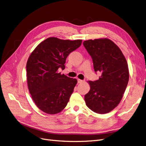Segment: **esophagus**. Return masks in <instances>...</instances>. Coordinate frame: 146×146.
Masks as SVG:
<instances>
[{
  "label": "esophagus",
  "mask_w": 146,
  "mask_h": 146,
  "mask_svg": "<svg viewBox=\"0 0 146 146\" xmlns=\"http://www.w3.org/2000/svg\"><path fill=\"white\" fill-rule=\"evenodd\" d=\"M77 82L78 83H82L83 82V80H80V79H78Z\"/></svg>",
  "instance_id": "esophagus-1"
}]
</instances>
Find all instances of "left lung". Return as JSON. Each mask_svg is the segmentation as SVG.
Here are the masks:
<instances>
[{"label": "left lung", "mask_w": 146, "mask_h": 146, "mask_svg": "<svg viewBox=\"0 0 146 146\" xmlns=\"http://www.w3.org/2000/svg\"><path fill=\"white\" fill-rule=\"evenodd\" d=\"M83 46L91 56L95 72L101 73L99 80L89 81L86 104L96 113H109L120 102L129 82L126 59L120 48L107 38L85 41Z\"/></svg>", "instance_id": "left-lung-1"}]
</instances>
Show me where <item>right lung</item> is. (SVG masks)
I'll return each instance as SVG.
<instances>
[{
	"instance_id": "right-lung-1",
	"label": "right lung",
	"mask_w": 146,
	"mask_h": 146,
	"mask_svg": "<svg viewBox=\"0 0 146 146\" xmlns=\"http://www.w3.org/2000/svg\"><path fill=\"white\" fill-rule=\"evenodd\" d=\"M82 41L48 38L41 42L30 55L27 79L35 104L46 113L55 114L66 107L77 83V79L61 74L68 56Z\"/></svg>"
}]
</instances>
